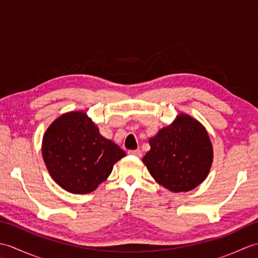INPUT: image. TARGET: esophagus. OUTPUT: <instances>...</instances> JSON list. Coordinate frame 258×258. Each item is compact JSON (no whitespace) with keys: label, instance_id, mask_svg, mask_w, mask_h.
Listing matches in <instances>:
<instances>
[{"label":"esophagus","instance_id":"obj_1","mask_svg":"<svg viewBox=\"0 0 258 258\" xmlns=\"http://www.w3.org/2000/svg\"><path fill=\"white\" fill-rule=\"evenodd\" d=\"M130 155H133L136 157H142V152L140 150H135V151H130L128 152Z\"/></svg>","mask_w":258,"mask_h":258}]
</instances>
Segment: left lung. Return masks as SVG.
Instances as JSON below:
<instances>
[{"mask_svg":"<svg viewBox=\"0 0 258 258\" xmlns=\"http://www.w3.org/2000/svg\"><path fill=\"white\" fill-rule=\"evenodd\" d=\"M151 150L143 163L152 177L166 189L180 193L197 187L213 163V145L205 126L179 113L168 126L149 140Z\"/></svg>","mask_w":258,"mask_h":258,"instance_id":"left-lung-1","label":"left lung"}]
</instances>
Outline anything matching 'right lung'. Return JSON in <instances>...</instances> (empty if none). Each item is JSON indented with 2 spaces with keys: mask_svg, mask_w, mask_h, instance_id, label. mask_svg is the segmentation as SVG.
I'll use <instances>...</instances> for the list:
<instances>
[{
  "mask_svg": "<svg viewBox=\"0 0 258 258\" xmlns=\"http://www.w3.org/2000/svg\"><path fill=\"white\" fill-rule=\"evenodd\" d=\"M42 155L54 182L72 194H87L106 180L125 152L100 134L84 111L62 114L43 135Z\"/></svg>",
  "mask_w": 258,
  "mask_h": 258,
  "instance_id": "right-lung-1",
  "label": "right lung"
}]
</instances>
